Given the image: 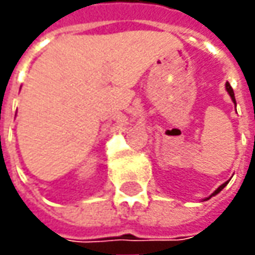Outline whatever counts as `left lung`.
Listing matches in <instances>:
<instances>
[{"mask_svg":"<svg viewBox=\"0 0 255 255\" xmlns=\"http://www.w3.org/2000/svg\"><path fill=\"white\" fill-rule=\"evenodd\" d=\"M226 91H228V93L230 95V98H232V100H233V103H236V99H235V93H233V89H232V86H230L229 82H226ZM228 183H229V181H226V183H223L222 186L218 187V188H216V190L214 191V194H212V195H216V194L219 193V191H222L223 188H225V186H226ZM212 195H211V197H212Z\"/></svg>","mask_w":255,"mask_h":255,"instance_id":"left-lung-1","label":"left lung"}]
</instances>
